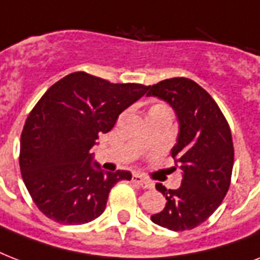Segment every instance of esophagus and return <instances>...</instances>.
<instances>
[{
	"label": "esophagus",
	"mask_w": 260,
	"mask_h": 260,
	"mask_svg": "<svg viewBox=\"0 0 260 260\" xmlns=\"http://www.w3.org/2000/svg\"><path fill=\"white\" fill-rule=\"evenodd\" d=\"M132 182L136 183V185L142 186L143 189H152V186H154L152 182L146 179V178L142 177V175H139V174H134V175H132Z\"/></svg>",
	"instance_id": "1"
}]
</instances>
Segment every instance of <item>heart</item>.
<instances>
[{"mask_svg": "<svg viewBox=\"0 0 260 260\" xmlns=\"http://www.w3.org/2000/svg\"><path fill=\"white\" fill-rule=\"evenodd\" d=\"M159 108H166V106H165V105H154V106H152V108H151L150 110H152V109H159Z\"/></svg>", "mask_w": 260, "mask_h": 260, "instance_id": "heart-1", "label": "heart"}]
</instances>
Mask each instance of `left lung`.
<instances>
[{
    "label": "left lung",
    "mask_w": 260,
    "mask_h": 260,
    "mask_svg": "<svg viewBox=\"0 0 260 260\" xmlns=\"http://www.w3.org/2000/svg\"><path fill=\"white\" fill-rule=\"evenodd\" d=\"M147 95L166 101L177 114L179 132L171 156L182 170L178 189L156 183L167 202L151 220L171 231L193 230L217 209L230 189L234 167L230 125L210 94L189 78L160 81L148 86Z\"/></svg>",
    "instance_id": "left-lung-1"
}]
</instances>
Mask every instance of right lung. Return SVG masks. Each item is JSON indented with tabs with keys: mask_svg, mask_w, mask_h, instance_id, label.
I'll return each mask as SVG.
<instances>
[{
	"mask_svg": "<svg viewBox=\"0 0 260 260\" xmlns=\"http://www.w3.org/2000/svg\"><path fill=\"white\" fill-rule=\"evenodd\" d=\"M147 89L78 71L47 90L26 118L20 142L22 179L42 213L70 225L101 216L110 189L131 181L132 174L102 171L90 150Z\"/></svg>",
	"mask_w": 260,
	"mask_h": 260,
	"instance_id": "1",
	"label": "right lung"
}]
</instances>
